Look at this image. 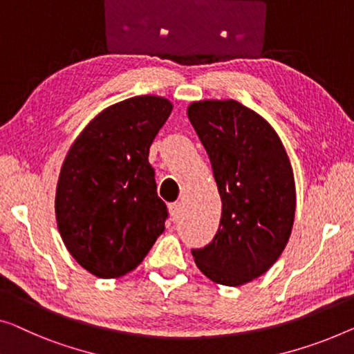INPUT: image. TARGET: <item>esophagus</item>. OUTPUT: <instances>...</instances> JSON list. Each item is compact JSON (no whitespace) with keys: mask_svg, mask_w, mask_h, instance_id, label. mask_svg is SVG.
<instances>
[{"mask_svg":"<svg viewBox=\"0 0 354 354\" xmlns=\"http://www.w3.org/2000/svg\"><path fill=\"white\" fill-rule=\"evenodd\" d=\"M168 208H170L171 219L173 221H178L179 216H181V211H183V203L181 202H175V203H171Z\"/></svg>","mask_w":354,"mask_h":354,"instance_id":"34e87169","label":"esophagus"}]
</instances>
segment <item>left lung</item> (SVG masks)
I'll return each instance as SVG.
<instances>
[{
  "label": "left lung",
  "mask_w": 354,
  "mask_h": 354,
  "mask_svg": "<svg viewBox=\"0 0 354 354\" xmlns=\"http://www.w3.org/2000/svg\"><path fill=\"white\" fill-rule=\"evenodd\" d=\"M187 115L209 157L223 202L214 239L192 250V256L211 281L241 286L277 262L291 235V162L272 125L235 100L195 102Z\"/></svg>",
  "instance_id": "obj_1"
}]
</instances>
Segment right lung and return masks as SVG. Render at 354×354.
Returning a JSON list of instances; mask_svg holds the SVG:
<instances>
[{
    "label": "right lung",
    "instance_id": "1",
    "mask_svg": "<svg viewBox=\"0 0 354 354\" xmlns=\"http://www.w3.org/2000/svg\"><path fill=\"white\" fill-rule=\"evenodd\" d=\"M162 97H133L102 111L68 151L55 194L63 243L98 278L136 268L165 230L149 147L171 114Z\"/></svg>",
    "mask_w": 354,
    "mask_h": 354
}]
</instances>
